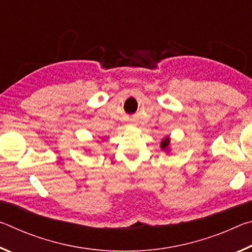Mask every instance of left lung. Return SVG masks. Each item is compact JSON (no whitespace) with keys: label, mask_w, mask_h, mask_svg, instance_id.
I'll return each instance as SVG.
<instances>
[{"label":"left lung","mask_w":252,"mask_h":252,"mask_svg":"<svg viewBox=\"0 0 252 252\" xmlns=\"http://www.w3.org/2000/svg\"><path fill=\"white\" fill-rule=\"evenodd\" d=\"M169 144H170V139L169 138H164L163 140H162V142L160 144L162 150L168 151L169 150Z\"/></svg>","instance_id":"1"}]
</instances>
